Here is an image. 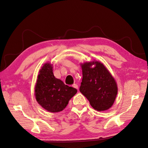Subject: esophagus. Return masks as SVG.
Masks as SVG:
<instances>
[{
  "mask_svg": "<svg viewBox=\"0 0 148 148\" xmlns=\"http://www.w3.org/2000/svg\"><path fill=\"white\" fill-rule=\"evenodd\" d=\"M72 86L74 88H75V89H78V85L77 84H73V85H72Z\"/></svg>",
  "mask_w": 148,
  "mask_h": 148,
  "instance_id": "34e87169",
  "label": "esophagus"
}]
</instances>
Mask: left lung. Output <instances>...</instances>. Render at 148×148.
Returning a JSON list of instances; mask_svg holds the SVG:
<instances>
[{
  "label": "left lung",
  "mask_w": 148,
  "mask_h": 148,
  "mask_svg": "<svg viewBox=\"0 0 148 148\" xmlns=\"http://www.w3.org/2000/svg\"><path fill=\"white\" fill-rule=\"evenodd\" d=\"M81 66L83 79L80 92L94 109L100 112L109 109L118 92L114 78L101 62H86L81 64Z\"/></svg>",
  "instance_id": "obj_1"
}]
</instances>
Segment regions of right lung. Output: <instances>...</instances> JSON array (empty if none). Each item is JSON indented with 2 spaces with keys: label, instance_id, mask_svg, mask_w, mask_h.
Segmentation results:
<instances>
[{
  "label": "right lung",
  "instance_id": "add662e5",
  "mask_svg": "<svg viewBox=\"0 0 148 148\" xmlns=\"http://www.w3.org/2000/svg\"><path fill=\"white\" fill-rule=\"evenodd\" d=\"M77 92V89L67 86L54 77L51 63L44 64L39 70L34 96L38 104L45 110L52 113L63 110Z\"/></svg>",
  "mask_w": 148,
  "mask_h": 148
}]
</instances>
